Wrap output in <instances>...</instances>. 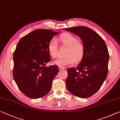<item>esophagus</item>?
Wrapping results in <instances>:
<instances>
[{
	"label": "esophagus",
	"instance_id": "esophagus-1",
	"mask_svg": "<svg viewBox=\"0 0 120 120\" xmlns=\"http://www.w3.org/2000/svg\"><path fill=\"white\" fill-rule=\"evenodd\" d=\"M64 69H65V68H62V67H59V70H60V71H61V70H64Z\"/></svg>",
	"mask_w": 120,
	"mask_h": 120
}]
</instances>
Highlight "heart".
<instances>
[{
  "instance_id": "b5f03b06",
  "label": "heart",
  "mask_w": 120,
  "mask_h": 120,
  "mask_svg": "<svg viewBox=\"0 0 120 120\" xmlns=\"http://www.w3.org/2000/svg\"><path fill=\"white\" fill-rule=\"evenodd\" d=\"M59 40L64 45L68 46L66 53V56L64 58L58 59L54 61V64L60 67L64 68L71 66L80 60L82 57L84 52V46L82 42L77 41V38L72 34L64 33L61 35ZM58 43L55 38H52L48 44V51L52 57L55 58L58 53Z\"/></svg>"
}]
</instances>
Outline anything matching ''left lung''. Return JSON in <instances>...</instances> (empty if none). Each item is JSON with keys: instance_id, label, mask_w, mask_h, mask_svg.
Returning <instances> with one entry per match:
<instances>
[{"instance_id": "1", "label": "left lung", "mask_w": 120, "mask_h": 120, "mask_svg": "<svg viewBox=\"0 0 120 120\" xmlns=\"http://www.w3.org/2000/svg\"><path fill=\"white\" fill-rule=\"evenodd\" d=\"M64 30L78 35L84 46L79 64L67 69V88L80 98L90 97L99 90L107 77L109 54L106 43L96 32L85 26Z\"/></svg>"}]
</instances>
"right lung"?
I'll use <instances>...</instances> for the list:
<instances>
[{
  "mask_svg": "<svg viewBox=\"0 0 120 120\" xmlns=\"http://www.w3.org/2000/svg\"><path fill=\"white\" fill-rule=\"evenodd\" d=\"M50 30L38 29L22 38L14 53V79L19 90L36 99L50 92L58 66L46 67L51 60L48 44L59 34Z\"/></svg>",
  "mask_w": 120,
  "mask_h": 120,
  "instance_id": "right-lung-1",
  "label": "right lung"
}]
</instances>
